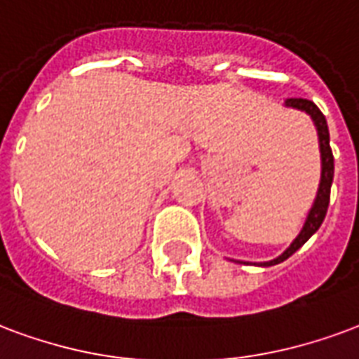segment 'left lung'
I'll return each mask as SVG.
<instances>
[{
	"instance_id": "obj_1",
	"label": "left lung",
	"mask_w": 359,
	"mask_h": 359,
	"mask_svg": "<svg viewBox=\"0 0 359 359\" xmlns=\"http://www.w3.org/2000/svg\"><path fill=\"white\" fill-rule=\"evenodd\" d=\"M285 104L293 106L297 110H302L306 112L310 118L314 119L316 129H318V137H320V152H321V180H320V190H318V196H316L314 207L310 209L308 213V219L302 226L301 233L297 236V240L289 245V249L283 255H280L278 259L270 262H262V266H272V264H278V262H283L285 259H289L291 255L301 249L310 236L321 226V222L325 219V213H327L329 207V196H331V182H333V172H335V163H333V152H331V146H329V129L327 121H325V116L321 114V110L318 106L308 100V98H287Z\"/></svg>"
}]
</instances>
